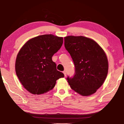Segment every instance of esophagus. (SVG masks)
I'll return each mask as SVG.
<instances>
[{
	"mask_svg": "<svg viewBox=\"0 0 124 124\" xmlns=\"http://www.w3.org/2000/svg\"><path fill=\"white\" fill-rule=\"evenodd\" d=\"M63 73H64V75L65 76H66V75H67V72H66V71H63Z\"/></svg>",
	"mask_w": 124,
	"mask_h": 124,
	"instance_id": "obj_1",
	"label": "esophagus"
}]
</instances>
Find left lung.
<instances>
[{"mask_svg":"<svg viewBox=\"0 0 124 124\" xmlns=\"http://www.w3.org/2000/svg\"><path fill=\"white\" fill-rule=\"evenodd\" d=\"M64 46L75 64L74 75L67 78L70 87L83 96L95 93L103 84L108 71L104 51L95 41L83 36L66 37Z\"/></svg>","mask_w":124,"mask_h":124,"instance_id":"obj_1","label":"left lung"}]
</instances>
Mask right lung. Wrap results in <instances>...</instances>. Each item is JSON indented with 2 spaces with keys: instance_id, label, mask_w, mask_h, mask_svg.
<instances>
[{
  "instance_id": "right-lung-1",
  "label": "right lung",
  "mask_w": 124,
  "mask_h": 124,
  "mask_svg": "<svg viewBox=\"0 0 124 124\" xmlns=\"http://www.w3.org/2000/svg\"><path fill=\"white\" fill-rule=\"evenodd\" d=\"M63 42L62 37L53 35L39 36L28 41L18 52L16 73L23 87L31 94L46 93L54 87L57 79L64 77L52 61Z\"/></svg>"
}]
</instances>
